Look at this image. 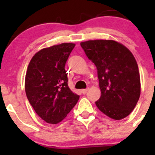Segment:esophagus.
Listing matches in <instances>:
<instances>
[{"mask_svg":"<svg viewBox=\"0 0 155 155\" xmlns=\"http://www.w3.org/2000/svg\"><path fill=\"white\" fill-rule=\"evenodd\" d=\"M88 90H89V88L83 89V90H81V93H82V94H86Z\"/></svg>","mask_w":155,"mask_h":155,"instance_id":"34e87169","label":"esophagus"}]
</instances>
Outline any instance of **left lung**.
<instances>
[{"mask_svg": "<svg viewBox=\"0 0 155 155\" xmlns=\"http://www.w3.org/2000/svg\"><path fill=\"white\" fill-rule=\"evenodd\" d=\"M81 47L97 70L101 96L95 102L110 118H125L136 107L140 94L138 64L131 51L113 40H91Z\"/></svg>", "mask_w": 155, "mask_h": 155, "instance_id": "obj_1", "label": "left lung"}]
</instances>
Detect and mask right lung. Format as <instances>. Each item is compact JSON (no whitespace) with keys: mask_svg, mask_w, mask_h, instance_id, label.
I'll list each match as a JSON object with an SVG mask.
<instances>
[{"mask_svg":"<svg viewBox=\"0 0 155 155\" xmlns=\"http://www.w3.org/2000/svg\"><path fill=\"white\" fill-rule=\"evenodd\" d=\"M75 44L63 43L35 53L28 65L25 92L30 104L42 120L58 124L75 106L79 95L68 84L65 65Z\"/></svg>","mask_w":155,"mask_h":155,"instance_id":"add662e5","label":"right lung"}]
</instances>
